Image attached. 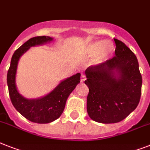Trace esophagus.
<instances>
[{"label":"esophagus","mask_w":150,"mask_h":150,"mask_svg":"<svg viewBox=\"0 0 150 150\" xmlns=\"http://www.w3.org/2000/svg\"><path fill=\"white\" fill-rule=\"evenodd\" d=\"M85 80H86V75H85V74H81V78H80V81H81V82L83 83Z\"/></svg>","instance_id":"34e87169"}]
</instances>
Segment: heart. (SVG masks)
<instances>
[{"mask_svg": "<svg viewBox=\"0 0 150 150\" xmlns=\"http://www.w3.org/2000/svg\"><path fill=\"white\" fill-rule=\"evenodd\" d=\"M114 51V46L110 41L98 40L92 42L86 46V54L88 57H92L96 54L94 60L95 64H100L106 60Z\"/></svg>", "mask_w": 150, "mask_h": 150, "instance_id": "obj_1", "label": "heart"}]
</instances>
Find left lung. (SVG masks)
<instances>
[{
	"instance_id": "obj_1",
	"label": "left lung",
	"mask_w": 150,
	"mask_h": 150,
	"mask_svg": "<svg viewBox=\"0 0 150 150\" xmlns=\"http://www.w3.org/2000/svg\"><path fill=\"white\" fill-rule=\"evenodd\" d=\"M114 41V57L85 71L87 112L93 120L101 123L120 122L140 100L143 80L137 57L124 43Z\"/></svg>"
}]
</instances>
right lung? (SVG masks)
<instances>
[{
	"instance_id": "add662e5",
	"label": "right lung",
	"mask_w": 150,
	"mask_h": 150,
	"mask_svg": "<svg viewBox=\"0 0 150 150\" xmlns=\"http://www.w3.org/2000/svg\"><path fill=\"white\" fill-rule=\"evenodd\" d=\"M52 40V38L46 36L35 37L28 40L15 50L7 71V82L12 104L23 117L37 123H49L59 118L64 112L68 96L80 82V74L77 73L60 82L50 93L35 100L24 98L18 93L16 87L15 77L20 57L30 47L45 44Z\"/></svg>"
}]
</instances>
